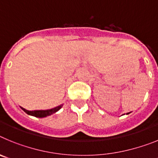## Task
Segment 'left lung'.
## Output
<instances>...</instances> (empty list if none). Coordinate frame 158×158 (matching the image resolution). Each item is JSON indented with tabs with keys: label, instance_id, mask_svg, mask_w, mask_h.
Here are the masks:
<instances>
[{
	"label": "left lung",
	"instance_id": "obj_1",
	"mask_svg": "<svg viewBox=\"0 0 158 158\" xmlns=\"http://www.w3.org/2000/svg\"><path fill=\"white\" fill-rule=\"evenodd\" d=\"M130 113H131V112H128V113H127V115H128V114H130Z\"/></svg>",
	"mask_w": 158,
	"mask_h": 158
}]
</instances>
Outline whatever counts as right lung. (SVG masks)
<instances>
[{"label": "right lung", "mask_w": 158, "mask_h": 158, "mask_svg": "<svg viewBox=\"0 0 158 158\" xmlns=\"http://www.w3.org/2000/svg\"><path fill=\"white\" fill-rule=\"evenodd\" d=\"M63 104H60L58 107H55L54 108H51V109H47V110H35V111H28V110L25 109L23 107H20L22 110H23L24 112H26L27 115H32V116L38 117V118H44V117L49 116V115H52L54 113L57 112L58 111H59L61 108L62 107Z\"/></svg>", "instance_id": "1"}]
</instances>
